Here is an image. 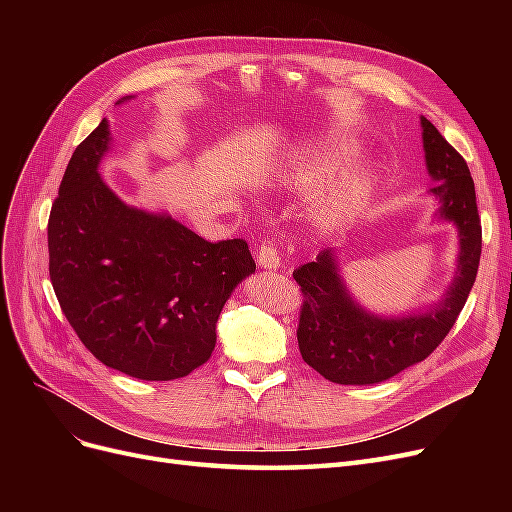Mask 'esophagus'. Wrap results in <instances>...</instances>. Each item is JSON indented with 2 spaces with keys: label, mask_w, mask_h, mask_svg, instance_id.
I'll return each mask as SVG.
<instances>
[{
  "label": "esophagus",
  "mask_w": 512,
  "mask_h": 512,
  "mask_svg": "<svg viewBox=\"0 0 512 512\" xmlns=\"http://www.w3.org/2000/svg\"><path fill=\"white\" fill-rule=\"evenodd\" d=\"M256 262L260 269L275 271V269H280L282 258H280V252H277L273 245H260L258 254H256Z\"/></svg>",
  "instance_id": "1"
}]
</instances>
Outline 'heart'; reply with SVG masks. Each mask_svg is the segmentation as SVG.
I'll use <instances>...</instances> for the list:
<instances>
[{
    "mask_svg": "<svg viewBox=\"0 0 512 512\" xmlns=\"http://www.w3.org/2000/svg\"><path fill=\"white\" fill-rule=\"evenodd\" d=\"M354 145L346 141H335L316 149L299 153L292 168L288 170V183L292 188H309L324 179L333 177L354 156ZM376 177L367 166H356L333 179L324 188L312 205V222L322 232H333L342 228L348 220L359 213L374 194Z\"/></svg>",
    "mask_w": 512,
    "mask_h": 512,
    "instance_id": "obj_1",
    "label": "heart"
}]
</instances>
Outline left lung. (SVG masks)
I'll return each instance as SVG.
<instances>
[{
	"mask_svg": "<svg viewBox=\"0 0 512 512\" xmlns=\"http://www.w3.org/2000/svg\"><path fill=\"white\" fill-rule=\"evenodd\" d=\"M421 128L433 181L429 194L438 200L436 220L457 228V271L442 299L406 316L371 314L356 301L333 250L294 271L303 292L297 329L301 356L335 384H378L427 359L453 329L474 286L483 235L470 168L429 119L421 117Z\"/></svg>",
	"mask_w": 512,
	"mask_h": 512,
	"instance_id": "1",
	"label": "left lung"
}]
</instances>
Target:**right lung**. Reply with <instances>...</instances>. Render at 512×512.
<instances>
[{
    "instance_id": "add662e5",
    "label": "right lung",
    "mask_w": 512,
    "mask_h": 512,
    "mask_svg": "<svg viewBox=\"0 0 512 512\" xmlns=\"http://www.w3.org/2000/svg\"><path fill=\"white\" fill-rule=\"evenodd\" d=\"M111 145L102 119L61 179L49 218L53 290L106 367L138 380L183 378L209 361L222 307L256 262L243 239L209 243L164 211L123 203L100 177Z\"/></svg>"
}]
</instances>
